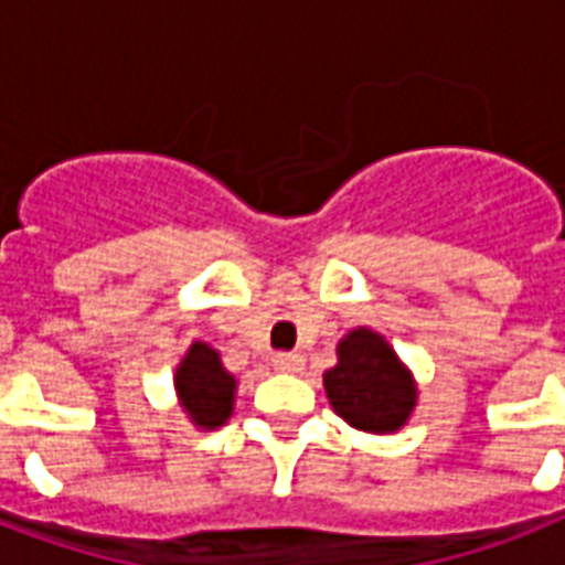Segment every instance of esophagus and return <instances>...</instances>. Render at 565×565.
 Segmentation results:
<instances>
[{
	"mask_svg": "<svg viewBox=\"0 0 565 565\" xmlns=\"http://www.w3.org/2000/svg\"><path fill=\"white\" fill-rule=\"evenodd\" d=\"M273 363L278 372H299L301 366H305V358L296 352H281V354H275Z\"/></svg>",
	"mask_w": 565,
	"mask_h": 565,
	"instance_id": "esophagus-1",
	"label": "esophagus"
}]
</instances>
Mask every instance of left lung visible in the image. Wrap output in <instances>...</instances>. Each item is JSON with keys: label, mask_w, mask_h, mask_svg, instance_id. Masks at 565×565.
<instances>
[{"label": "left lung", "mask_w": 565, "mask_h": 565, "mask_svg": "<svg viewBox=\"0 0 565 565\" xmlns=\"http://www.w3.org/2000/svg\"><path fill=\"white\" fill-rule=\"evenodd\" d=\"M337 354L340 363L326 372V393L337 416L372 434L402 428L416 404V386L384 337L358 328Z\"/></svg>", "instance_id": "obj_1"}]
</instances>
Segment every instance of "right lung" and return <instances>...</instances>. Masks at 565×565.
I'll return each mask as SVG.
<instances>
[{
	"label": "right lung",
	"instance_id": "right-lung-1",
	"mask_svg": "<svg viewBox=\"0 0 565 565\" xmlns=\"http://www.w3.org/2000/svg\"><path fill=\"white\" fill-rule=\"evenodd\" d=\"M181 404L199 428H220L231 416L234 377L222 370L220 354L211 345L193 343L188 358L175 370Z\"/></svg>",
	"mask_w": 565,
	"mask_h": 565
}]
</instances>
